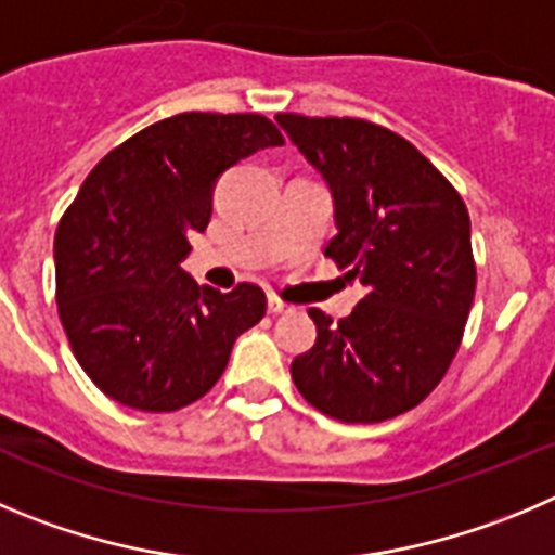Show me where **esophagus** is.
<instances>
[{
    "instance_id": "obj_1",
    "label": "esophagus",
    "mask_w": 555,
    "mask_h": 555,
    "mask_svg": "<svg viewBox=\"0 0 555 555\" xmlns=\"http://www.w3.org/2000/svg\"><path fill=\"white\" fill-rule=\"evenodd\" d=\"M268 312H271V314H287V312H293V307H289L287 301H282L279 296H268Z\"/></svg>"
}]
</instances>
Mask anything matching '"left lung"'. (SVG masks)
Segmentation results:
<instances>
[{
    "label": "left lung",
    "instance_id": "obj_1",
    "mask_svg": "<svg viewBox=\"0 0 555 555\" xmlns=\"http://www.w3.org/2000/svg\"><path fill=\"white\" fill-rule=\"evenodd\" d=\"M289 141L332 188L326 246L364 298L337 323L318 307V339L293 359L298 392L343 423H382L442 382L476 296L470 216L459 191L406 138L364 118L279 113Z\"/></svg>",
    "mask_w": 555,
    "mask_h": 555
}]
</instances>
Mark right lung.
<instances>
[{
  "label": "right lung",
  "mask_w": 555,
  "mask_h": 555,
  "mask_svg": "<svg viewBox=\"0 0 555 555\" xmlns=\"http://www.w3.org/2000/svg\"><path fill=\"white\" fill-rule=\"evenodd\" d=\"M284 138L259 113H179L99 159L54 234L57 314L104 396L173 412L223 376L234 339L266 318V293L198 287L179 268L212 216L229 166Z\"/></svg>",
  "instance_id": "1"
}]
</instances>
